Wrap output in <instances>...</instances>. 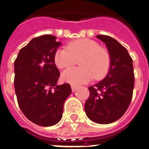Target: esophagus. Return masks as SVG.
<instances>
[{"mask_svg":"<svg viewBox=\"0 0 149 149\" xmlns=\"http://www.w3.org/2000/svg\"><path fill=\"white\" fill-rule=\"evenodd\" d=\"M71 88H72V93H74V92H76V91L77 90L78 86H77V85H71Z\"/></svg>","mask_w":149,"mask_h":149,"instance_id":"1","label":"esophagus"}]
</instances>
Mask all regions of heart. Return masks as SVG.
<instances>
[{
	"label": "heart",
	"mask_w": 149,
	"mask_h": 149,
	"mask_svg": "<svg viewBox=\"0 0 149 149\" xmlns=\"http://www.w3.org/2000/svg\"><path fill=\"white\" fill-rule=\"evenodd\" d=\"M79 60L81 67L72 68L62 73V80L72 84L87 83L94 77L101 80L109 73L111 56L108 49L100 46L93 40L81 38L72 40L66 48L59 49L54 54V63L61 69L77 64Z\"/></svg>",
	"instance_id": "1"
}]
</instances>
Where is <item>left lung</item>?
<instances>
[{"label": "left lung", "mask_w": 149, "mask_h": 149, "mask_svg": "<svg viewBox=\"0 0 149 149\" xmlns=\"http://www.w3.org/2000/svg\"><path fill=\"white\" fill-rule=\"evenodd\" d=\"M97 37L109 52L111 66L102 81L88 87L84 110L92 121L106 125L120 118L130 104L134 88L133 65L127 49L116 40L105 35Z\"/></svg>", "instance_id": "1"}]
</instances>
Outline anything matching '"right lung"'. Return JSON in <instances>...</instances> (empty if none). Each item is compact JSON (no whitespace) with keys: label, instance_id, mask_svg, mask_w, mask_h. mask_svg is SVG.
<instances>
[{"label":"right lung","instance_id":"obj_1","mask_svg":"<svg viewBox=\"0 0 149 149\" xmlns=\"http://www.w3.org/2000/svg\"><path fill=\"white\" fill-rule=\"evenodd\" d=\"M52 35L31 40L14 61V87L20 109L29 120L40 126L57 124L64 103L71 94L69 84H57L60 72L54 54L61 42Z\"/></svg>","mask_w":149,"mask_h":149}]
</instances>
